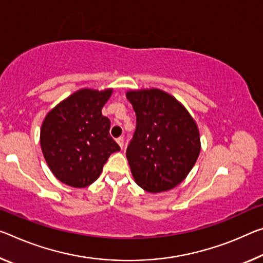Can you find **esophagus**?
<instances>
[{
    "instance_id": "obj_1",
    "label": "esophagus",
    "mask_w": 263,
    "mask_h": 263,
    "mask_svg": "<svg viewBox=\"0 0 263 263\" xmlns=\"http://www.w3.org/2000/svg\"><path fill=\"white\" fill-rule=\"evenodd\" d=\"M116 141H117V144H118L120 146V148H123V146H124V137H118V138L116 139Z\"/></svg>"
}]
</instances>
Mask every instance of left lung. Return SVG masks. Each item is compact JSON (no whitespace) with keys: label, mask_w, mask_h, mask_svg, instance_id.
<instances>
[{"label":"left lung","mask_w":263,"mask_h":263,"mask_svg":"<svg viewBox=\"0 0 263 263\" xmlns=\"http://www.w3.org/2000/svg\"><path fill=\"white\" fill-rule=\"evenodd\" d=\"M137 116L126 158L136 184L149 193L174 189L189 176L201 143L198 125L176 97L160 89L130 90Z\"/></svg>","instance_id":"8db88e82"}]
</instances>
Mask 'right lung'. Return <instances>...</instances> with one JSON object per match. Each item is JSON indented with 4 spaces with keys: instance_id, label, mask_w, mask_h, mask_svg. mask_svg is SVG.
<instances>
[{
    "instance_id": "obj_1",
    "label": "right lung",
    "mask_w": 263,
    "mask_h": 263,
    "mask_svg": "<svg viewBox=\"0 0 263 263\" xmlns=\"http://www.w3.org/2000/svg\"><path fill=\"white\" fill-rule=\"evenodd\" d=\"M114 89L84 87L58 103L42 123L40 143L53 176L82 189L101 176L111 153L120 147L110 136V119L102 115Z\"/></svg>"
}]
</instances>
